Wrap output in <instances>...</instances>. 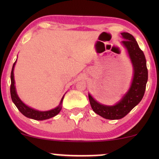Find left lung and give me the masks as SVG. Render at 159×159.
<instances>
[{
	"label": "left lung",
	"instance_id": "obj_1",
	"mask_svg": "<svg viewBox=\"0 0 159 159\" xmlns=\"http://www.w3.org/2000/svg\"><path fill=\"white\" fill-rule=\"evenodd\" d=\"M121 35L125 39L122 41V44L127 49L134 69V76L130 88L120 101L113 106L102 105L96 102L90 94L88 95L94 112L107 120H119L129 114L143 98L148 80L147 61L143 51L139 48L132 34L123 32Z\"/></svg>",
	"mask_w": 159,
	"mask_h": 159
}]
</instances>
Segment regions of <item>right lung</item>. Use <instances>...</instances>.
<instances>
[{
    "label": "right lung",
    "mask_w": 159,
    "mask_h": 159,
    "mask_svg": "<svg viewBox=\"0 0 159 159\" xmlns=\"http://www.w3.org/2000/svg\"><path fill=\"white\" fill-rule=\"evenodd\" d=\"M16 61L15 63H13L12 66V71H11V85H10V95H11V98H12V102L15 104V105L17 107V108L19 109L20 112L24 116H27V117L30 118V119H34L36 120H44L47 119H50V118L53 117V116H56L57 114H58L61 111L62 107V102H63V97L62 98L61 103L58 105L57 107L55 108L52 109V110L47 111H39L35 109L31 108V107H28L27 105H25V103L20 99L19 96H18L16 90V87H15V80H14V74H13V70L14 67H15Z\"/></svg>",
    "instance_id": "1"
}]
</instances>
